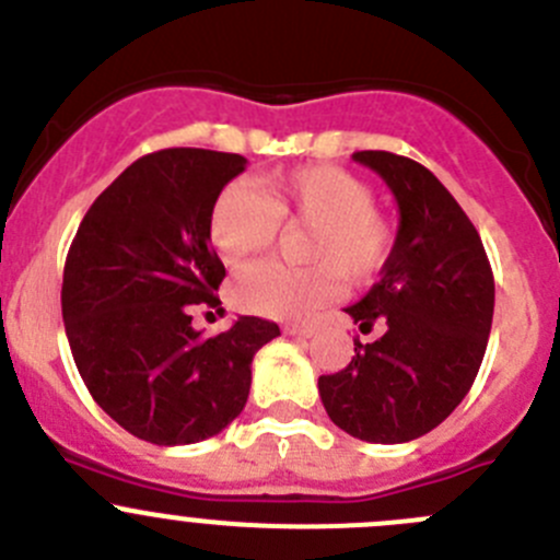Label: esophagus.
<instances>
[{
	"label": "esophagus",
	"instance_id": "34e87169",
	"mask_svg": "<svg viewBox=\"0 0 560 560\" xmlns=\"http://www.w3.org/2000/svg\"><path fill=\"white\" fill-rule=\"evenodd\" d=\"M285 332L296 335V338H311V335L316 332V327H311V324H289V327H285Z\"/></svg>",
	"mask_w": 560,
	"mask_h": 560
}]
</instances>
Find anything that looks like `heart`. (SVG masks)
<instances>
[{
	"mask_svg": "<svg viewBox=\"0 0 560 560\" xmlns=\"http://www.w3.org/2000/svg\"><path fill=\"white\" fill-rule=\"evenodd\" d=\"M280 225L311 228L302 258L311 266L275 260L247 266L233 280V300L249 313L305 318L349 283L380 275L396 244V225L374 206V189L335 164H311L269 175L258 191L228 184L209 217V238L225 264H242L275 244Z\"/></svg>",
	"mask_w": 560,
	"mask_h": 560,
	"instance_id": "obj_1",
	"label": "heart"
}]
</instances>
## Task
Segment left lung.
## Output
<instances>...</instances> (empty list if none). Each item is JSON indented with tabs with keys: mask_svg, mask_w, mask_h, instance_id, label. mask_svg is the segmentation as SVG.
Returning a JSON list of instances; mask_svg holds the SVG:
<instances>
[{
	"mask_svg": "<svg viewBox=\"0 0 560 560\" xmlns=\"http://www.w3.org/2000/svg\"><path fill=\"white\" fill-rule=\"evenodd\" d=\"M354 162L385 178L398 203L390 260L374 289L346 307L374 343L354 340L338 374L318 376L329 420L365 443H409L436 429L476 382L494 313V277L481 236L431 170L387 151Z\"/></svg>",
	"mask_w": 560,
	"mask_h": 560,
	"instance_id": "1",
	"label": "left lung"
}]
</instances>
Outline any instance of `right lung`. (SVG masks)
I'll return each mask as SVG.
<instances>
[{
    "mask_svg": "<svg viewBox=\"0 0 560 560\" xmlns=\"http://www.w3.org/2000/svg\"><path fill=\"white\" fill-rule=\"evenodd\" d=\"M247 159L164 148L137 159L90 206L62 271V322L90 396L153 445H189L242 415L255 351L280 335L242 316L200 338L191 307L220 305L225 266L209 238L217 195Z\"/></svg>",
    "mask_w": 560,
    "mask_h": 560,
    "instance_id": "right-lung-1",
    "label": "right lung"
}]
</instances>
